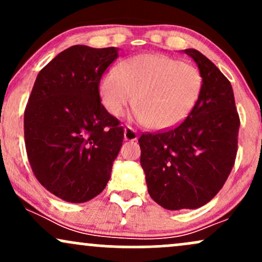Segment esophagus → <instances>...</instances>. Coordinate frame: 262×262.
<instances>
[{
  "mask_svg": "<svg viewBox=\"0 0 262 262\" xmlns=\"http://www.w3.org/2000/svg\"><path fill=\"white\" fill-rule=\"evenodd\" d=\"M124 139L125 140H132V141L138 139L137 132H135L132 127H129V125H128V127L124 128Z\"/></svg>",
  "mask_w": 262,
  "mask_h": 262,
  "instance_id": "obj_1",
  "label": "esophagus"
}]
</instances>
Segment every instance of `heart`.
Instances as JSON below:
<instances>
[{
    "label": "heart",
    "instance_id": "heart-1",
    "mask_svg": "<svg viewBox=\"0 0 262 262\" xmlns=\"http://www.w3.org/2000/svg\"><path fill=\"white\" fill-rule=\"evenodd\" d=\"M203 79L193 65L166 55H139L101 81L106 110L121 117L135 102L137 118L145 127L162 130L182 122L196 106Z\"/></svg>",
    "mask_w": 262,
    "mask_h": 262
}]
</instances>
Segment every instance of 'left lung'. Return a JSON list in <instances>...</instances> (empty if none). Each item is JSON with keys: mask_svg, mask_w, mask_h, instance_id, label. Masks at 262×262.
Returning <instances> with one entry per match:
<instances>
[{"mask_svg": "<svg viewBox=\"0 0 262 262\" xmlns=\"http://www.w3.org/2000/svg\"><path fill=\"white\" fill-rule=\"evenodd\" d=\"M183 52L203 79L196 106L175 127L139 138L150 197L171 210L200 208L221 191L235 162L240 127L229 80L198 50Z\"/></svg>", "mask_w": 262, "mask_h": 262, "instance_id": "left-lung-1", "label": "left lung"}]
</instances>
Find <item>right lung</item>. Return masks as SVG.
<instances>
[{
  "label": "right lung",
  "mask_w": 262,
  "mask_h": 262,
  "mask_svg": "<svg viewBox=\"0 0 262 262\" xmlns=\"http://www.w3.org/2000/svg\"><path fill=\"white\" fill-rule=\"evenodd\" d=\"M117 48L74 45L39 71L25 111V141L33 173L56 197L82 203L100 194L124 139L107 112L100 82Z\"/></svg>",
  "instance_id": "add662e5"
}]
</instances>
